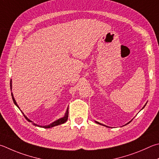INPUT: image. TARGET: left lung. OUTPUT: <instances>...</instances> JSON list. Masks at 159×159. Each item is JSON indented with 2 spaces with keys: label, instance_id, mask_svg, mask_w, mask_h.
Returning <instances> with one entry per match:
<instances>
[{
  "label": "left lung",
  "instance_id": "8db88e82",
  "mask_svg": "<svg viewBox=\"0 0 159 159\" xmlns=\"http://www.w3.org/2000/svg\"><path fill=\"white\" fill-rule=\"evenodd\" d=\"M145 105H146V104H145ZM145 106H144V107H145ZM144 107H143V108H144ZM97 122V124H99V125H102V124H100L99 122ZM129 123H128V124H129ZM104 126H105V125H104Z\"/></svg>",
  "mask_w": 159,
  "mask_h": 159
}]
</instances>
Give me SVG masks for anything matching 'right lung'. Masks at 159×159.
<instances>
[{
	"instance_id": "right-lung-1",
	"label": "right lung",
	"mask_w": 159,
	"mask_h": 159,
	"mask_svg": "<svg viewBox=\"0 0 159 159\" xmlns=\"http://www.w3.org/2000/svg\"><path fill=\"white\" fill-rule=\"evenodd\" d=\"M10 89H11V80L10 81ZM11 97H12V100H13V102H14V104H15V105L17 106V107L19 108V106L17 105L16 101H15V99H14V97H13L12 92H11ZM69 111V110H68V108H67V112H66V113H65V116L63 117L62 118H60V119H58L57 120H56V122H53L52 124H51V125H48V126H39V125H37L36 124H34V123H33V125H34V126H39V127H43V128H46V129L51 128V127H53V126H57V125H62V124H63V123H65V122H67V119H68V115H69V111ZM24 116L25 117V119H26V120L28 121V122H31V121H30L29 119H28L27 117L25 116V115H24Z\"/></svg>"
}]
</instances>
